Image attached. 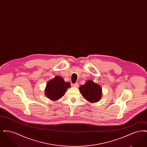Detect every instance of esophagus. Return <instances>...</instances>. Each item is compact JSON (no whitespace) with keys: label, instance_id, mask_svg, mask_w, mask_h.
I'll return each instance as SVG.
<instances>
[{"label":"esophagus","instance_id":"1","mask_svg":"<svg viewBox=\"0 0 147 147\" xmlns=\"http://www.w3.org/2000/svg\"><path fill=\"white\" fill-rule=\"evenodd\" d=\"M72 85H73V86L75 87V88H78L79 86V84L78 83H76L75 84H73Z\"/></svg>","mask_w":147,"mask_h":147}]
</instances>
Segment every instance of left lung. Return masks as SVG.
Here are the masks:
<instances>
[{
    "instance_id": "8db88e82",
    "label": "left lung",
    "mask_w": 147,
    "mask_h": 147,
    "mask_svg": "<svg viewBox=\"0 0 147 147\" xmlns=\"http://www.w3.org/2000/svg\"><path fill=\"white\" fill-rule=\"evenodd\" d=\"M79 90L83 98L90 102H96L101 98V87L92 80H88L81 85Z\"/></svg>"
}]
</instances>
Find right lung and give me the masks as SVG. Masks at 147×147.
<instances>
[{
    "instance_id": "1",
    "label": "right lung",
    "mask_w": 147,
    "mask_h": 147,
    "mask_svg": "<svg viewBox=\"0 0 147 147\" xmlns=\"http://www.w3.org/2000/svg\"><path fill=\"white\" fill-rule=\"evenodd\" d=\"M70 87L69 82H65L61 77L56 76L47 83L45 90V95L51 100L57 101L64 95Z\"/></svg>"
}]
</instances>
